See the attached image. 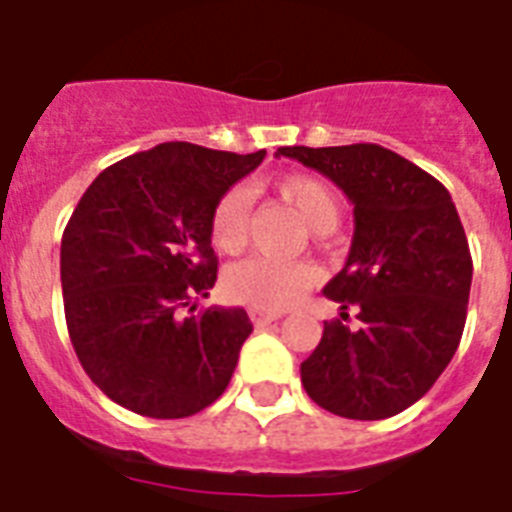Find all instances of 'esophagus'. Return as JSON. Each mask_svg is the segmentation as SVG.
Listing matches in <instances>:
<instances>
[{
    "label": "esophagus",
    "mask_w": 512,
    "mask_h": 512,
    "mask_svg": "<svg viewBox=\"0 0 512 512\" xmlns=\"http://www.w3.org/2000/svg\"><path fill=\"white\" fill-rule=\"evenodd\" d=\"M249 319H252V324H255V327H268V324H273V321L281 319V313L252 311V313H249Z\"/></svg>",
    "instance_id": "1"
}]
</instances>
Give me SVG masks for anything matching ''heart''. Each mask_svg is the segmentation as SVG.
Returning <instances> with one entry per match:
<instances>
[{
	"instance_id": "heart-1",
	"label": "heart",
	"mask_w": 512,
	"mask_h": 512,
	"mask_svg": "<svg viewBox=\"0 0 512 512\" xmlns=\"http://www.w3.org/2000/svg\"><path fill=\"white\" fill-rule=\"evenodd\" d=\"M281 199L311 225L327 233L340 223V199L332 185L311 175H287L273 185ZM249 199L241 188H231L217 199L209 217V236L220 252H239L247 241ZM225 292L231 300L255 311H284L316 284V268L308 263H284L273 257H247L225 271Z\"/></svg>"
}]
</instances>
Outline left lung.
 <instances>
[{
	"label": "left lung",
	"mask_w": 512,
	"mask_h": 512,
	"mask_svg": "<svg viewBox=\"0 0 512 512\" xmlns=\"http://www.w3.org/2000/svg\"><path fill=\"white\" fill-rule=\"evenodd\" d=\"M353 204V241L324 287L361 327L324 321L300 364L305 393L348 420H385L420 401L460 345L473 260L452 196L436 177L374 143L284 146Z\"/></svg>",
	"instance_id": "1"
}]
</instances>
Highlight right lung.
Wrapping results in <instances>:
<instances>
[{
    "label": "right lung",
    "instance_id": "obj_1",
    "mask_svg": "<svg viewBox=\"0 0 512 512\" xmlns=\"http://www.w3.org/2000/svg\"><path fill=\"white\" fill-rule=\"evenodd\" d=\"M263 156L162 143L111 164L76 204L60 241L68 335L124 409L177 420L228 388L252 321L217 305L193 316V300L217 281L212 209Z\"/></svg>",
    "mask_w": 512,
    "mask_h": 512
}]
</instances>
